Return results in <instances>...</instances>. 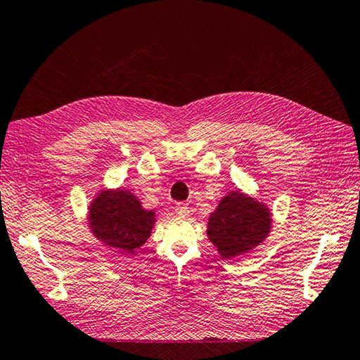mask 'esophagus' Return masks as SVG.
Here are the masks:
<instances>
[{
    "instance_id": "34e87169",
    "label": "esophagus",
    "mask_w": 360,
    "mask_h": 360,
    "mask_svg": "<svg viewBox=\"0 0 360 360\" xmlns=\"http://www.w3.org/2000/svg\"><path fill=\"white\" fill-rule=\"evenodd\" d=\"M174 212H176L179 216H187L190 213V208L187 204L184 202H178L176 207H174Z\"/></svg>"
}]
</instances>
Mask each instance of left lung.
Returning a JSON list of instances; mask_svg holds the SVG:
<instances>
[{"label": "left lung", "mask_w": 360, "mask_h": 360, "mask_svg": "<svg viewBox=\"0 0 360 360\" xmlns=\"http://www.w3.org/2000/svg\"><path fill=\"white\" fill-rule=\"evenodd\" d=\"M270 212L240 191L225 196L212 213L207 235L222 257L244 255L266 238Z\"/></svg>", "instance_id": "left-lung-1"}]
</instances>
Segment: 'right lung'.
<instances>
[{
  "label": "right lung",
  "mask_w": 360,
  "mask_h": 360,
  "mask_svg": "<svg viewBox=\"0 0 360 360\" xmlns=\"http://www.w3.org/2000/svg\"><path fill=\"white\" fill-rule=\"evenodd\" d=\"M89 221L98 239L124 253H135L148 239L155 222L153 212L144 210L139 200L124 190L103 191L91 204Z\"/></svg>",
  "instance_id": "add662e5"
}]
</instances>
